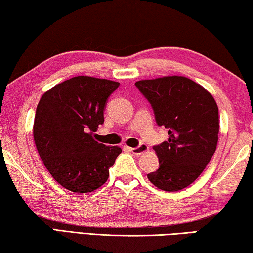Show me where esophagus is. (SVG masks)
<instances>
[{"instance_id":"34e87169","label":"esophagus","mask_w":253,"mask_h":253,"mask_svg":"<svg viewBox=\"0 0 253 253\" xmlns=\"http://www.w3.org/2000/svg\"><path fill=\"white\" fill-rule=\"evenodd\" d=\"M130 151L133 155H135V156H140V155H142L143 153H146V151H148V146L141 143V145L138 146L137 148H130Z\"/></svg>"}]
</instances>
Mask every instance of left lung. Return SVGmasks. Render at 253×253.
Here are the masks:
<instances>
[{"instance_id":"1","label":"left lung","mask_w":253,"mask_h":253,"mask_svg":"<svg viewBox=\"0 0 253 253\" xmlns=\"http://www.w3.org/2000/svg\"><path fill=\"white\" fill-rule=\"evenodd\" d=\"M153 107L156 123L169 130V140L154 146L159 169L148 178L164 191L193 183L215 153L218 141V106L200 84L182 76L134 84Z\"/></svg>"}]
</instances>
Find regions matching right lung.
I'll list each match as a JSON object with an SVG mask.
<instances>
[{
  "label": "right lung",
  "instance_id": "add662e5",
  "mask_svg": "<svg viewBox=\"0 0 253 253\" xmlns=\"http://www.w3.org/2000/svg\"><path fill=\"white\" fill-rule=\"evenodd\" d=\"M116 81L78 76L42 96L34 121L38 154L57 183L86 193L102 186L122 149L94 140Z\"/></svg>",
  "mask_w": 253,
  "mask_h": 253
}]
</instances>
